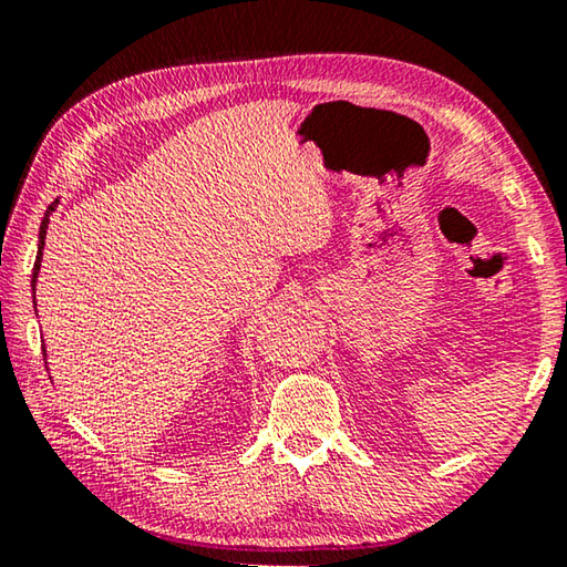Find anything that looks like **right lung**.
Listing matches in <instances>:
<instances>
[{
    "mask_svg": "<svg viewBox=\"0 0 567 567\" xmlns=\"http://www.w3.org/2000/svg\"><path fill=\"white\" fill-rule=\"evenodd\" d=\"M56 205H59V200H54L47 208V213H44V220H41V228H39V248H37V260H34V272H32V297H34V292H37V277H39V270H41V255H44V238H47V228H49V218H51V213L56 210ZM34 305H37V300H34ZM44 354H47V349H44ZM47 362V359H44Z\"/></svg>",
    "mask_w": 567,
    "mask_h": 567,
    "instance_id": "right-lung-1",
    "label": "right lung"
}]
</instances>
